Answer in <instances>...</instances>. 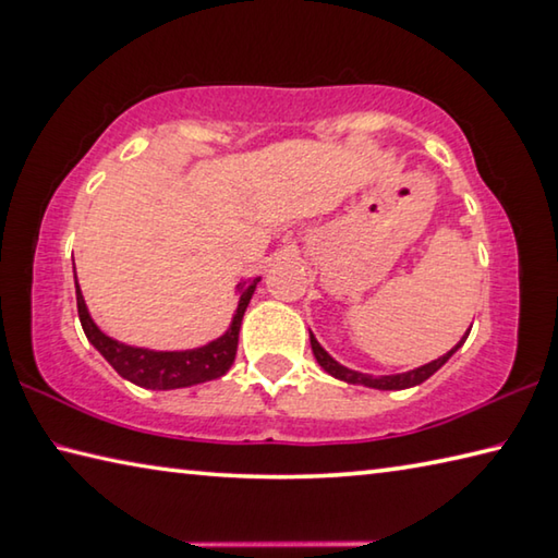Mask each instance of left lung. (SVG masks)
<instances>
[{
    "instance_id": "8db88e82",
    "label": "left lung",
    "mask_w": 558,
    "mask_h": 558,
    "mask_svg": "<svg viewBox=\"0 0 558 558\" xmlns=\"http://www.w3.org/2000/svg\"><path fill=\"white\" fill-rule=\"evenodd\" d=\"M472 330V327H470ZM466 335L470 332H464V338L459 340L452 350L447 352V355H441V357H437V360H432V362H427V365H422V367H414V369H410V373H400V375H379V377H375V375H365V373H357V369H350V367H344V365H340L338 360L335 357H330L327 355V350L323 348L320 342H317V338L315 335L311 332V344H313V355H315V360H317V365H320L327 375H332L335 379H342V383H348V385H362V387H373V390H407V387H414V385H422L424 379H429L432 375L437 373V369L445 365V362L454 355V352L462 348L464 344V340H466Z\"/></svg>"
}]
</instances>
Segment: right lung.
Listing matches in <instances>:
<instances>
[{
	"mask_svg": "<svg viewBox=\"0 0 558 558\" xmlns=\"http://www.w3.org/2000/svg\"><path fill=\"white\" fill-rule=\"evenodd\" d=\"M258 282L260 278L238 282L235 290L241 298H238L235 315L231 320V327H228L220 338L193 350H148L119 342L99 330V325H96L92 320V315H88V307L84 303L82 288H78L74 272L78 320H82L88 342L101 352L104 360L109 362L123 379H129V383H134L138 387H146V390H179V387H191L208 383V379L223 377L235 360L238 332H241L245 307L251 303Z\"/></svg>",
	"mask_w": 558,
	"mask_h": 558,
	"instance_id": "1",
	"label": "right lung"
}]
</instances>
